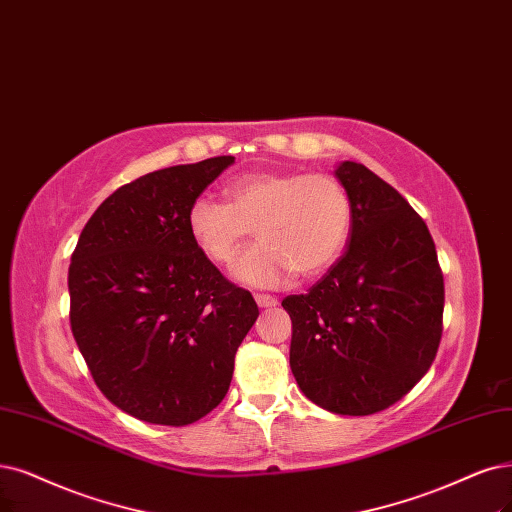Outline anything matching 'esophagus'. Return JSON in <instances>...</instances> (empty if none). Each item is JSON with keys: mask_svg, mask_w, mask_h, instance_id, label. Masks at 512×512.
<instances>
[{"mask_svg": "<svg viewBox=\"0 0 512 512\" xmlns=\"http://www.w3.org/2000/svg\"><path fill=\"white\" fill-rule=\"evenodd\" d=\"M255 301H257L259 308H274V306L278 304V297L266 295V293H257V295H255Z\"/></svg>", "mask_w": 512, "mask_h": 512, "instance_id": "1", "label": "esophagus"}]
</instances>
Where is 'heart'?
<instances>
[{
  "label": "heart",
  "mask_w": 512,
  "mask_h": 512,
  "mask_svg": "<svg viewBox=\"0 0 512 512\" xmlns=\"http://www.w3.org/2000/svg\"><path fill=\"white\" fill-rule=\"evenodd\" d=\"M225 198H196L187 211V230L219 266H230L255 232L261 242L234 268L236 278L253 287L285 285L297 272H325L352 230L350 194L327 173L261 170L232 179Z\"/></svg>",
  "instance_id": "obj_1"
}]
</instances>
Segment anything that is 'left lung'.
Instances as JSON below:
<instances>
[{
    "instance_id": "left-lung-1",
    "label": "left lung",
    "mask_w": 512,
    "mask_h": 512,
    "mask_svg": "<svg viewBox=\"0 0 512 512\" xmlns=\"http://www.w3.org/2000/svg\"><path fill=\"white\" fill-rule=\"evenodd\" d=\"M352 200L346 253L291 316V371L312 403L339 415L392 407L418 384L443 335L445 285L424 219L363 164L335 170Z\"/></svg>"
}]
</instances>
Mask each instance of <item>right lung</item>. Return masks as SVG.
Segmentation results:
<instances>
[{"label":"right lung","mask_w":512,"mask_h":512,"mask_svg":"<svg viewBox=\"0 0 512 512\" xmlns=\"http://www.w3.org/2000/svg\"><path fill=\"white\" fill-rule=\"evenodd\" d=\"M234 156L154 170L88 219L69 266V323L94 384L149 424L187 426L227 394L259 308L187 230V211Z\"/></svg>","instance_id":"obj_1"}]
</instances>
